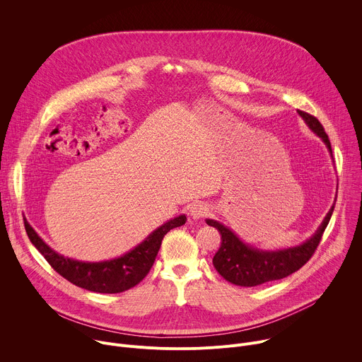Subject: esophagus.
I'll use <instances>...</instances> for the list:
<instances>
[{
	"mask_svg": "<svg viewBox=\"0 0 362 362\" xmlns=\"http://www.w3.org/2000/svg\"><path fill=\"white\" fill-rule=\"evenodd\" d=\"M189 212H190V216L193 219H200V218L208 216L209 208H208V204H206V203H193L190 206V211Z\"/></svg>",
	"mask_w": 362,
	"mask_h": 362,
	"instance_id": "esophagus-1",
	"label": "esophagus"
}]
</instances>
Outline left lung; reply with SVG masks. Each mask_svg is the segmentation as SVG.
<instances>
[{
    "label": "left lung",
    "instance_id": "left-lung-1",
    "mask_svg": "<svg viewBox=\"0 0 362 362\" xmlns=\"http://www.w3.org/2000/svg\"><path fill=\"white\" fill-rule=\"evenodd\" d=\"M298 115L303 119L306 126L325 143L332 156L329 139L318 119L300 110H298ZM334 208L335 203L311 238L298 246L278 250H262L253 247L240 240L239 236L223 223L214 219H206V223L216 228L222 235L221 247L214 256V267L228 282L239 286H256L286 278L311 259V256L321 242L327 225L329 223Z\"/></svg>",
    "mask_w": 362,
    "mask_h": 362
}]
</instances>
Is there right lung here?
I'll return each instance as SVG.
<instances>
[{
  "label": "right lung",
  "mask_w": 362,
  "mask_h": 362,
  "mask_svg": "<svg viewBox=\"0 0 362 362\" xmlns=\"http://www.w3.org/2000/svg\"><path fill=\"white\" fill-rule=\"evenodd\" d=\"M186 223V216L180 215L168 221L156 230H153L141 243L127 253L115 257V259L101 262H83L71 257H66L51 249L24 221L27 235L31 243L45 257V261L63 278L83 289L100 293H119L136 286L150 271L156 259L165 235Z\"/></svg>",
  "instance_id": "right-lung-1"
}]
</instances>
